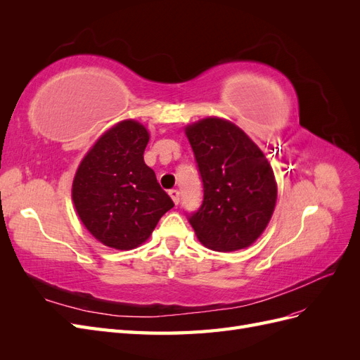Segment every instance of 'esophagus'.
<instances>
[{"label":"esophagus","mask_w":360,"mask_h":360,"mask_svg":"<svg viewBox=\"0 0 360 360\" xmlns=\"http://www.w3.org/2000/svg\"><path fill=\"white\" fill-rule=\"evenodd\" d=\"M168 193H169V197L172 198L174 204H179L180 202V191L179 189H171Z\"/></svg>","instance_id":"1"}]
</instances>
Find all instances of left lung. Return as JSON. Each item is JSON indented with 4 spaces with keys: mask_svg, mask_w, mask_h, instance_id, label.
Instances as JSON below:
<instances>
[{
    "mask_svg": "<svg viewBox=\"0 0 360 360\" xmlns=\"http://www.w3.org/2000/svg\"><path fill=\"white\" fill-rule=\"evenodd\" d=\"M204 197L189 222L198 240L231 252L252 245L275 210L278 189L267 158L240 127L209 117L186 127Z\"/></svg>",
    "mask_w": 360,
    "mask_h": 360,
    "instance_id": "8db88e82",
    "label": "left lung"
}]
</instances>
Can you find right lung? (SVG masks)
<instances>
[{
  "mask_svg": "<svg viewBox=\"0 0 360 360\" xmlns=\"http://www.w3.org/2000/svg\"><path fill=\"white\" fill-rule=\"evenodd\" d=\"M148 139V130L135 120L120 122L97 139L75 174V209L105 246H139L174 207L144 162Z\"/></svg>",
  "mask_w": 360,
  "mask_h": 360,
  "instance_id": "add662e5",
  "label": "right lung"
}]
</instances>
